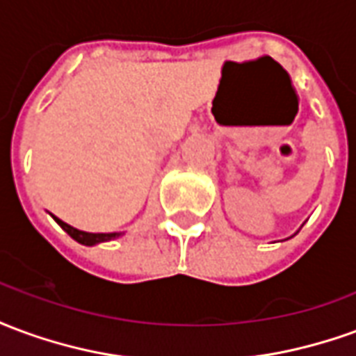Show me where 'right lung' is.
Masks as SVG:
<instances>
[{"instance_id":"right-lung-1","label":"right lung","mask_w":356,"mask_h":356,"mask_svg":"<svg viewBox=\"0 0 356 356\" xmlns=\"http://www.w3.org/2000/svg\"><path fill=\"white\" fill-rule=\"evenodd\" d=\"M53 219L57 221L60 227H63V231H66L70 236H72L76 242H80L83 246H95V244H101V242H108L112 238H118V236H122V232H86L80 231V229H74L65 221H60L58 217L53 216Z\"/></svg>"}]
</instances>
